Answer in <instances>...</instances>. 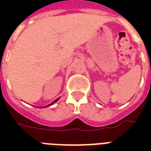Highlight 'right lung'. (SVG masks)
Masks as SVG:
<instances>
[{
	"instance_id": "add662e5",
	"label": "right lung",
	"mask_w": 151,
	"mask_h": 151,
	"mask_svg": "<svg viewBox=\"0 0 151 151\" xmlns=\"http://www.w3.org/2000/svg\"><path fill=\"white\" fill-rule=\"evenodd\" d=\"M58 100H59V98H58V99H55V100L54 102H52V103H51L50 104H48V106H49L52 105V104H53V103H55V102H57V101H58ZM40 108H41V107H40Z\"/></svg>"
}]
</instances>
